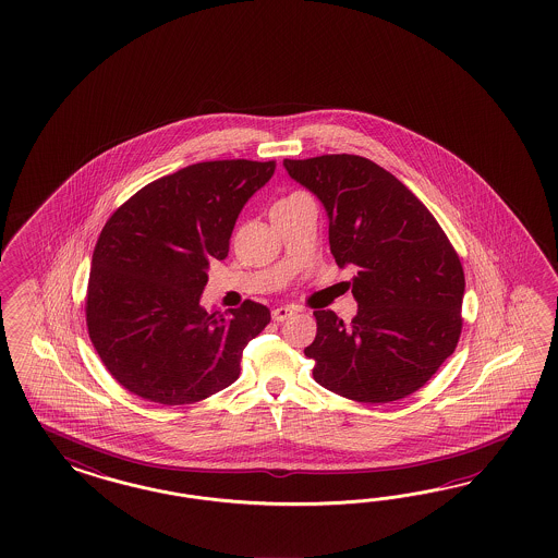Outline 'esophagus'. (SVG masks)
Returning a JSON list of instances; mask_svg holds the SVG:
<instances>
[{
    "instance_id": "esophagus-1",
    "label": "esophagus",
    "mask_w": 558,
    "mask_h": 558,
    "mask_svg": "<svg viewBox=\"0 0 558 558\" xmlns=\"http://www.w3.org/2000/svg\"><path fill=\"white\" fill-rule=\"evenodd\" d=\"M296 311L292 306H276L271 311V319L276 323L287 322L288 317H292Z\"/></svg>"
}]
</instances>
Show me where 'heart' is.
<instances>
[{"mask_svg": "<svg viewBox=\"0 0 558 558\" xmlns=\"http://www.w3.org/2000/svg\"><path fill=\"white\" fill-rule=\"evenodd\" d=\"M292 196H296V194H290V196H287V198H282V201H288V198H292ZM280 203V201H278Z\"/></svg>", "mask_w": 558, "mask_h": 558, "instance_id": "b5f03b06", "label": "heart"}]
</instances>
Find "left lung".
I'll list each match as a JSON object with an SVG mask.
<instances>
[{
    "instance_id": "8db88e82",
    "label": "left lung",
    "mask_w": 558,
    "mask_h": 558,
    "mask_svg": "<svg viewBox=\"0 0 558 558\" xmlns=\"http://www.w3.org/2000/svg\"><path fill=\"white\" fill-rule=\"evenodd\" d=\"M292 180L322 201L339 268L354 266L350 325L315 311L304 348L315 380L357 403H390L422 389L457 350L464 271L425 204L360 155L284 159Z\"/></svg>"
}]
</instances>
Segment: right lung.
<instances>
[{
	"mask_svg": "<svg viewBox=\"0 0 558 558\" xmlns=\"http://www.w3.org/2000/svg\"><path fill=\"white\" fill-rule=\"evenodd\" d=\"M276 161H203L141 187L101 229L85 299L106 371L136 397L187 405L239 378L270 308L201 306L208 262L225 259L236 217Z\"/></svg>",
	"mask_w": 558,
	"mask_h": 558,
	"instance_id": "right-lung-1",
	"label": "right lung"
}]
</instances>
